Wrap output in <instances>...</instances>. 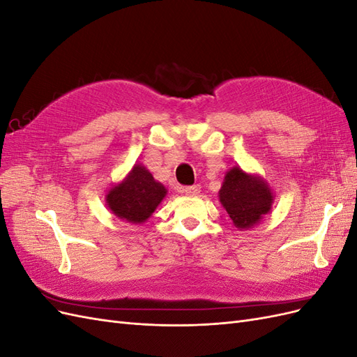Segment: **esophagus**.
<instances>
[{
    "instance_id": "obj_1",
    "label": "esophagus",
    "mask_w": 357,
    "mask_h": 357,
    "mask_svg": "<svg viewBox=\"0 0 357 357\" xmlns=\"http://www.w3.org/2000/svg\"><path fill=\"white\" fill-rule=\"evenodd\" d=\"M183 192H185L186 195H189V197H197L198 193L201 192V186H199V185L189 186V188H185V189H183Z\"/></svg>"
}]
</instances>
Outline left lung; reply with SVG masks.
<instances>
[{"label": "left lung", "mask_w": 357, "mask_h": 357, "mask_svg": "<svg viewBox=\"0 0 357 357\" xmlns=\"http://www.w3.org/2000/svg\"><path fill=\"white\" fill-rule=\"evenodd\" d=\"M219 201L235 228L245 231L261 223L264 215L271 211L274 193L264 177L232 167L225 176Z\"/></svg>", "instance_id": "obj_1"}]
</instances>
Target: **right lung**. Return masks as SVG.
<instances>
[{
	"label": "right lung",
	"instance_id": "obj_1",
	"mask_svg": "<svg viewBox=\"0 0 357 357\" xmlns=\"http://www.w3.org/2000/svg\"><path fill=\"white\" fill-rule=\"evenodd\" d=\"M167 192L144 165L135 164L122 181L107 190L105 204L116 218L139 225L155 213Z\"/></svg>",
	"mask_w": 357,
	"mask_h": 357
}]
</instances>
